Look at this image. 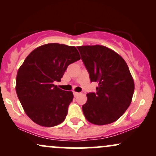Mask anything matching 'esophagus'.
Returning a JSON list of instances; mask_svg holds the SVG:
<instances>
[{
  "mask_svg": "<svg viewBox=\"0 0 156 156\" xmlns=\"http://www.w3.org/2000/svg\"><path fill=\"white\" fill-rule=\"evenodd\" d=\"M78 94H79V93H78V92H73V95H74V97H76V96H78Z\"/></svg>",
  "mask_w": 156,
  "mask_h": 156,
  "instance_id": "obj_1",
  "label": "esophagus"
}]
</instances>
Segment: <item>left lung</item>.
Returning <instances> with one entry per match:
<instances>
[{
	"label": "left lung",
	"instance_id": "8db88e82",
	"mask_svg": "<svg viewBox=\"0 0 156 156\" xmlns=\"http://www.w3.org/2000/svg\"><path fill=\"white\" fill-rule=\"evenodd\" d=\"M96 92L87 94L82 105L86 119L103 125L117 121L128 109L134 92V82L126 62L116 52L103 45L78 47Z\"/></svg>",
	"mask_w": 156,
	"mask_h": 156
}]
</instances>
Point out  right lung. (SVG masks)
Returning <instances> with one entry per match:
<instances>
[{
    "label": "right lung",
    "instance_id": "add662e5",
    "mask_svg": "<svg viewBox=\"0 0 156 156\" xmlns=\"http://www.w3.org/2000/svg\"><path fill=\"white\" fill-rule=\"evenodd\" d=\"M80 59L76 47L58 43L40 46L26 57L17 72L16 92L32 121L53 127L65 119L73 94L53 83L60 82L68 66Z\"/></svg>",
    "mask_w": 156,
    "mask_h": 156
}]
</instances>
